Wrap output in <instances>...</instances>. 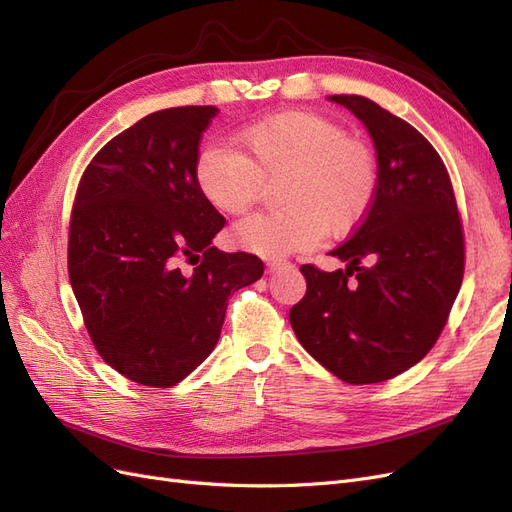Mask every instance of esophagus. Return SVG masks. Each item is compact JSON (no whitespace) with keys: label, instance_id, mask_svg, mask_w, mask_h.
I'll use <instances>...</instances> for the list:
<instances>
[{"label":"esophagus","instance_id":"obj_1","mask_svg":"<svg viewBox=\"0 0 512 512\" xmlns=\"http://www.w3.org/2000/svg\"><path fill=\"white\" fill-rule=\"evenodd\" d=\"M284 267H290L288 260H282V258H271V260H267V271H269V273H275V271H280V269H284Z\"/></svg>","mask_w":512,"mask_h":512}]
</instances>
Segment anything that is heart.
<instances>
[{
    "instance_id": "heart-1",
    "label": "heart",
    "mask_w": 512,
    "mask_h": 512,
    "mask_svg": "<svg viewBox=\"0 0 512 512\" xmlns=\"http://www.w3.org/2000/svg\"><path fill=\"white\" fill-rule=\"evenodd\" d=\"M239 151L207 147L196 158V185L222 213L237 215L275 183L280 211L254 213L235 224L239 250L282 258L312 250L329 235L363 222L380 183L376 151L337 121L305 111L273 115L237 134Z\"/></svg>"
}]
</instances>
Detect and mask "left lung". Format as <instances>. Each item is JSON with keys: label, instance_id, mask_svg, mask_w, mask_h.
<instances>
[{"label": "left lung", "instance_id": "1", "mask_svg": "<svg viewBox=\"0 0 512 512\" xmlns=\"http://www.w3.org/2000/svg\"><path fill=\"white\" fill-rule=\"evenodd\" d=\"M374 138L380 183L374 205L331 256L333 273L303 265L307 292L292 305L301 346L348 384L391 380L438 342L466 267L451 177L427 138L363 96H331Z\"/></svg>", "mask_w": 512, "mask_h": 512}]
</instances>
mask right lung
<instances>
[{
    "label": "right lung",
    "instance_id": "obj_1",
    "mask_svg": "<svg viewBox=\"0 0 512 512\" xmlns=\"http://www.w3.org/2000/svg\"><path fill=\"white\" fill-rule=\"evenodd\" d=\"M215 115L177 106L136 121L91 158L70 213L68 275L91 342L121 376L153 389L207 359L228 297L265 271L254 254L211 245L226 220L194 170Z\"/></svg>",
    "mask_w": 512,
    "mask_h": 512
}]
</instances>
